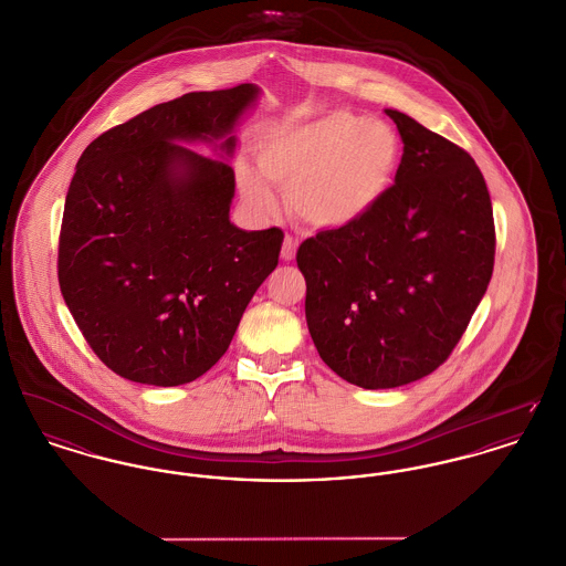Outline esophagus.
<instances>
[{
	"label": "esophagus",
	"mask_w": 566,
	"mask_h": 566,
	"mask_svg": "<svg viewBox=\"0 0 566 566\" xmlns=\"http://www.w3.org/2000/svg\"><path fill=\"white\" fill-rule=\"evenodd\" d=\"M297 245H300V241L295 239V237H291V234H286L284 237V243H282V261H293L295 259V254H297Z\"/></svg>",
	"instance_id": "obj_1"
}]
</instances>
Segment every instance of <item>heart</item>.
Returning <instances> with one entry per match:
<instances>
[{
	"mask_svg": "<svg viewBox=\"0 0 566 566\" xmlns=\"http://www.w3.org/2000/svg\"><path fill=\"white\" fill-rule=\"evenodd\" d=\"M400 161L402 144L391 125L348 112L266 130L256 155L259 172L286 193L291 213L321 230L366 218L388 196ZM262 178L248 166L237 172L243 198L273 213L277 200Z\"/></svg>",
	"mask_w": 566,
	"mask_h": 566,
	"instance_id": "b5f03b06",
	"label": "heart"
}]
</instances>
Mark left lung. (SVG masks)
I'll return each instance as SVG.
<instances>
[{
    "label": "left lung",
    "instance_id": "obj_1",
    "mask_svg": "<svg viewBox=\"0 0 566 566\" xmlns=\"http://www.w3.org/2000/svg\"><path fill=\"white\" fill-rule=\"evenodd\" d=\"M388 196L359 221L297 250L305 321L321 359L348 384L388 390L431 375L489 286L495 226L476 161L402 112Z\"/></svg>",
    "mask_w": 566,
    "mask_h": 566
}]
</instances>
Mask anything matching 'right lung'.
<instances>
[{
  "mask_svg": "<svg viewBox=\"0 0 566 566\" xmlns=\"http://www.w3.org/2000/svg\"><path fill=\"white\" fill-rule=\"evenodd\" d=\"M254 84L189 92L98 135L77 161L57 250L62 297L116 375L172 388L205 375L277 266L280 228L230 223V155Z\"/></svg>",
  "mask_w": 566,
  "mask_h": 566,
  "instance_id": "right-lung-1",
  "label": "right lung"
}]
</instances>
